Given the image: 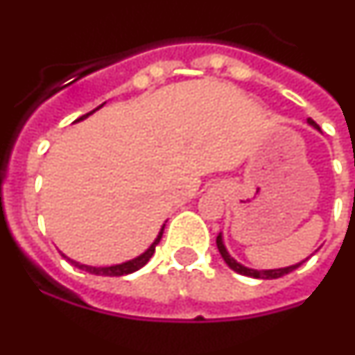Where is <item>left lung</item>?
I'll return each mask as SVG.
<instances>
[{
    "label": "left lung",
    "instance_id": "1",
    "mask_svg": "<svg viewBox=\"0 0 355 355\" xmlns=\"http://www.w3.org/2000/svg\"><path fill=\"white\" fill-rule=\"evenodd\" d=\"M306 122H308V124H310V125H312V128H315L317 131H320V128L315 124V121H312V119H306ZM217 248H218V252H220V256H223L224 263H226L227 266L231 268V270L236 271V273H240V275H245V277L263 278V280H273V278L284 277V275L291 273V271H294V270H296V268H300L301 264H303L304 261L308 259V257H306V259L301 261V263L293 264V266H286V268H275V270H254V268L243 266V264L238 263V261L234 259V257L230 256V252H227L226 245H224L223 233H220V234H218V236H217Z\"/></svg>",
    "mask_w": 355,
    "mask_h": 355
}]
</instances>
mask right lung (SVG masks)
I'll return each mask as SVG.
<instances>
[{
  "instance_id": "right-lung-1",
  "label": "right lung",
  "mask_w": 355,
  "mask_h": 355,
  "mask_svg": "<svg viewBox=\"0 0 355 355\" xmlns=\"http://www.w3.org/2000/svg\"><path fill=\"white\" fill-rule=\"evenodd\" d=\"M103 105H105V103H103ZM103 105H99L98 108H94V110L89 112V114L82 115V117L77 119L75 122H80V121H84V119H87L89 115H92L96 110H99ZM164 226H166V224H162L161 230H159V233H157V236H155V240L152 241L150 247H148L145 252H141L140 256L132 257V259L125 261V263H121V264H112V266H89V264H82V263H78V261L69 259L66 254H62V252L61 254H62V257H64L66 261H69V263L73 264V266L80 268V270L87 271V273H91V275H99V277H124V275H129V273H135V271H138L140 268H144L145 264L148 263V261H150V257L154 256V252H155V245L161 241L162 233H164Z\"/></svg>"
}]
</instances>
